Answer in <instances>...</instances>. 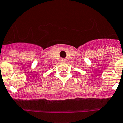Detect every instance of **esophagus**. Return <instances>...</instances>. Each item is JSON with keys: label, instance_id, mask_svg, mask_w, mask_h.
Returning a JSON list of instances; mask_svg holds the SVG:
<instances>
[{"label": "esophagus", "instance_id": "esophagus-1", "mask_svg": "<svg viewBox=\"0 0 123 123\" xmlns=\"http://www.w3.org/2000/svg\"><path fill=\"white\" fill-rule=\"evenodd\" d=\"M61 62H66V59H65V58H62L61 59Z\"/></svg>", "mask_w": 123, "mask_h": 123}]
</instances>
